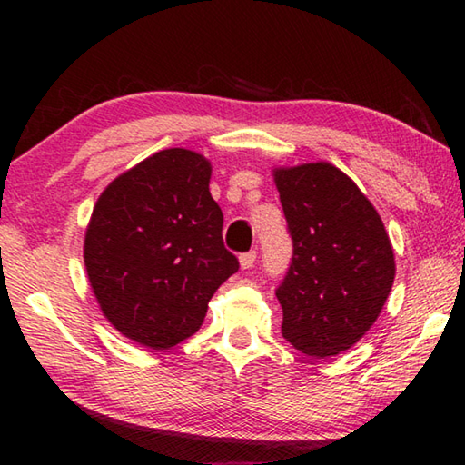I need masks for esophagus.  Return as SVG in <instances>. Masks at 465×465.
I'll return each instance as SVG.
<instances>
[{"mask_svg": "<svg viewBox=\"0 0 465 465\" xmlns=\"http://www.w3.org/2000/svg\"><path fill=\"white\" fill-rule=\"evenodd\" d=\"M254 262H256V252L252 250V252H246V254H242L240 256V266L243 271H248V269H252V266H254Z\"/></svg>", "mask_w": 465, "mask_h": 465, "instance_id": "1", "label": "esophagus"}]
</instances>
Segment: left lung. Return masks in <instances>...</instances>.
Segmentation results:
<instances>
[{
	"label": "left lung",
	"mask_w": 465,
	"mask_h": 465,
	"mask_svg": "<svg viewBox=\"0 0 465 465\" xmlns=\"http://www.w3.org/2000/svg\"><path fill=\"white\" fill-rule=\"evenodd\" d=\"M293 240V261L277 289L282 336L303 355L349 351L375 324L396 261L371 201L328 162L274 168Z\"/></svg>",
	"instance_id": "8db88e82"
}]
</instances>
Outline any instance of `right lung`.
<instances>
[{
	"label": "right lung",
	"instance_id": "1",
	"mask_svg": "<svg viewBox=\"0 0 465 465\" xmlns=\"http://www.w3.org/2000/svg\"><path fill=\"white\" fill-rule=\"evenodd\" d=\"M211 162L162 149L110 183L85 227L84 264L104 318L166 351L201 328L209 299L238 271L209 193Z\"/></svg>",
	"mask_w": 465,
	"mask_h": 465
}]
</instances>
